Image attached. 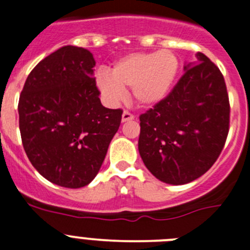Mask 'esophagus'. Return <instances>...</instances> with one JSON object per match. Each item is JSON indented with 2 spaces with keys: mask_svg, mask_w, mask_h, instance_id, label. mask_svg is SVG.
Returning <instances> with one entry per match:
<instances>
[{
  "mask_svg": "<svg viewBox=\"0 0 250 250\" xmlns=\"http://www.w3.org/2000/svg\"><path fill=\"white\" fill-rule=\"evenodd\" d=\"M134 119H135V116L132 115L131 113H129V111H124L123 116H121V121H123V123H126V121L134 120Z\"/></svg>",
  "mask_w": 250,
  "mask_h": 250,
  "instance_id": "obj_1",
  "label": "esophagus"
}]
</instances>
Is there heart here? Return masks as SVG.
<instances>
[{"label":"heart","instance_id":"b5f03b06","mask_svg":"<svg viewBox=\"0 0 250 250\" xmlns=\"http://www.w3.org/2000/svg\"><path fill=\"white\" fill-rule=\"evenodd\" d=\"M179 71V60L170 50L134 52L119 59L110 72L101 70L96 85L109 105L124 98L125 88H131L135 102L152 106L162 102L169 93Z\"/></svg>","mask_w":250,"mask_h":250}]
</instances>
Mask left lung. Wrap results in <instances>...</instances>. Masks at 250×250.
<instances>
[{"mask_svg": "<svg viewBox=\"0 0 250 250\" xmlns=\"http://www.w3.org/2000/svg\"><path fill=\"white\" fill-rule=\"evenodd\" d=\"M196 58L184 66L172 92L140 115V156L147 169L167 184H187L205 174L228 135L225 78L203 52Z\"/></svg>", "mask_w": 250, "mask_h": 250, "instance_id": "left-lung-1", "label": "left lung"}]
</instances>
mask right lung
I'll return each mask as SVG.
<instances>
[{"label": "right lung", "mask_w": 250, "mask_h": 250, "mask_svg": "<svg viewBox=\"0 0 250 250\" xmlns=\"http://www.w3.org/2000/svg\"><path fill=\"white\" fill-rule=\"evenodd\" d=\"M91 51L62 46L40 61L18 103L23 147L49 182L77 189L98 174L121 123V109L102 105Z\"/></svg>", "instance_id": "1"}]
</instances>
